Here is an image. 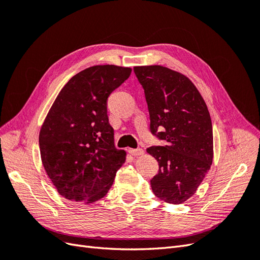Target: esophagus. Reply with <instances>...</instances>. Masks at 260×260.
Returning a JSON list of instances; mask_svg holds the SVG:
<instances>
[{
	"label": "esophagus",
	"mask_w": 260,
	"mask_h": 260,
	"mask_svg": "<svg viewBox=\"0 0 260 260\" xmlns=\"http://www.w3.org/2000/svg\"><path fill=\"white\" fill-rule=\"evenodd\" d=\"M129 153L133 156H141L144 154V151L142 148H131L129 149Z\"/></svg>",
	"instance_id": "1"
}]
</instances>
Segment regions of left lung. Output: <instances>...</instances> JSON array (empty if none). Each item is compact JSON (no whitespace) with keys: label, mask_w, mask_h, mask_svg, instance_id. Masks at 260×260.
Segmentation results:
<instances>
[{"label":"left lung","mask_w":260,"mask_h":260,"mask_svg":"<svg viewBox=\"0 0 260 260\" xmlns=\"http://www.w3.org/2000/svg\"><path fill=\"white\" fill-rule=\"evenodd\" d=\"M143 86L149 129L167 142L146 151L159 165L151 180L153 193L169 204H181L198 190L214 157L212 125L201 93L184 75L159 65L133 68Z\"/></svg>","instance_id":"left-lung-1"}]
</instances>
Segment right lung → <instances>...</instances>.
Listing matches in <instances>:
<instances>
[{
  "instance_id": "1",
  "label": "right lung",
  "mask_w": 260,
  "mask_h": 260,
  "mask_svg": "<svg viewBox=\"0 0 260 260\" xmlns=\"http://www.w3.org/2000/svg\"><path fill=\"white\" fill-rule=\"evenodd\" d=\"M132 69L98 65L75 75L57 95L39 136L43 167L65 199L94 203L111 188L125 152L114 144L107 99Z\"/></svg>"
}]
</instances>
